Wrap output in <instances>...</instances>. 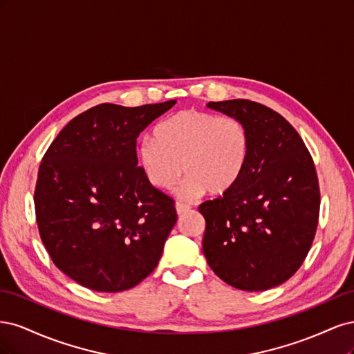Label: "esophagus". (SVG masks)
Masks as SVG:
<instances>
[{
  "mask_svg": "<svg viewBox=\"0 0 354 354\" xmlns=\"http://www.w3.org/2000/svg\"><path fill=\"white\" fill-rule=\"evenodd\" d=\"M189 209H190V207L186 205V203H181V202H177V203H176V211H177L178 216H183V214L187 212Z\"/></svg>",
  "mask_w": 354,
  "mask_h": 354,
  "instance_id": "1",
  "label": "esophagus"
}]
</instances>
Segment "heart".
<instances>
[{"label": "heart", "mask_w": 354, "mask_h": 354, "mask_svg": "<svg viewBox=\"0 0 354 354\" xmlns=\"http://www.w3.org/2000/svg\"><path fill=\"white\" fill-rule=\"evenodd\" d=\"M153 138L136 147L146 180L158 190H171L187 176L180 195L195 199L207 192L220 196L242 177L250 155L245 125L232 116L183 111L160 122Z\"/></svg>", "instance_id": "b5f03b06"}]
</instances>
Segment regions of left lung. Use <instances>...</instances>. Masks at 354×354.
Listing matches in <instances>:
<instances>
[{
  "instance_id": "obj_1",
  "label": "left lung",
  "mask_w": 354,
  "mask_h": 354,
  "mask_svg": "<svg viewBox=\"0 0 354 354\" xmlns=\"http://www.w3.org/2000/svg\"><path fill=\"white\" fill-rule=\"evenodd\" d=\"M248 131L250 155L232 190L199 205L202 250L221 281L266 291L288 281L313 243L320 207L313 159L295 128L257 102H209Z\"/></svg>"
}]
</instances>
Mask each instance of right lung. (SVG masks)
Wrapping results in <instances>:
<instances>
[{
  "label": "right lung",
  "mask_w": 354,
  "mask_h": 354,
  "mask_svg": "<svg viewBox=\"0 0 354 354\" xmlns=\"http://www.w3.org/2000/svg\"><path fill=\"white\" fill-rule=\"evenodd\" d=\"M174 104H97L47 149L34 194L37 224L53 263L77 283L121 292L158 266L177 212L137 167L136 140Z\"/></svg>",
  "instance_id": "obj_1"
}]
</instances>
